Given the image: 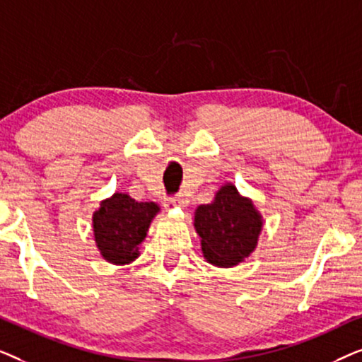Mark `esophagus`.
Wrapping results in <instances>:
<instances>
[{"label": "esophagus", "instance_id": "obj_1", "mask_svg": "<svg viewBox=\"0 0 362 362\" xmlns=\"http://www.w3.org/2000/svg\"><path fill=\"white\" fill-rule=\"evenodd\" d=\"M168 202H170V204H175V206H186L187 204V199L182 194H180V196L170 197V199H168Z\"/></svg>", "mask_w": 362, "mask_h": 362}]
</instances>
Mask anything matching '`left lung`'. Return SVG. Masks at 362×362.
I'll return each mask as SVG.
<instances>
[{"label": "left lung", "mask_w": 362, "mask_h": 362, "mask_svg": "<svg viewBox=\"0 0 362 362\" xmlns=\"http://www.w3.org/2000/svg\"><path fill=\"white\" fill-rule=\"evenodd\" d=\"M194 227L206 260L217 267H234L255 250L262 216L235 186L226 185L211 204L197 207Z\"/></svg>", "instance_id": "left-lung-1"}]
</instances>
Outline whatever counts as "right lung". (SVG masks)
Wrapping results in <instances>:
<instances>
[{
    "label": "right lung",
    "mask_w": 362,
    "mask_h": 362,
    "mask_svg": "<svg viewBox=\"0 0 362 362\" xmlns=\"http://www.w3.org/2000/svg\"><path fill=\"white\" fill-rule=\"evenodd\" d=\"M160 212L155 202H138L115 192L93 212V235L103 259L110 264H130L140 255L138 245L146 237L153 217Z\"/></svg>",
    "instance_id": "add662e5"
}]
</instances>
